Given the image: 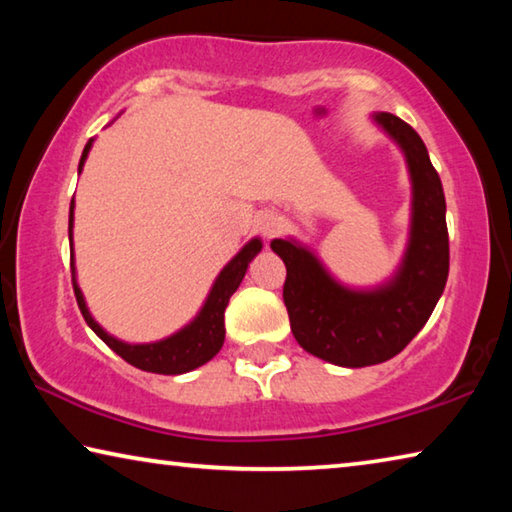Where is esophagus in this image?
<instances>
[{
	"label": "esophagus",
	"instance_id": "esophagus-1",
	"mask_svg": "<svg viewBox=\"0 0 512 512\" xmlns=\"http://www.w3.org/2000/svg\"><path fill=\"white\" fill-rule=\"evenodd\" d=\"M282 228H284V223L280 216H275V214H266L259 219V232H262L266 239H273L275 235H280Z\"/></svg>",
	"mask_w": 512,
	"mask_h": 512
}]
</instances>
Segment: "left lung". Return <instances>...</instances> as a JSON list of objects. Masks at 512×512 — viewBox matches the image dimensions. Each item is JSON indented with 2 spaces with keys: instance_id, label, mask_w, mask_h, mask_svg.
<instances>
[{
  "instance_id": "1",
  "label": "left lung",
  "mask_w": 512,
  "mask_h": 512,
  "mask_svg": "<svg viewBox=\"0 0 512 512\" xmlns=\"http://www.w3.org/2000/svg\"><path fill=\"white\" fill-rule=\"evenodd\" d=\"M375 121L400 144L413 183L411 239L393 280L375 291L345 289L307 248L271 241L287 266L282 298L293 336L309 354L343 368L375 366L400 354L429 320L449 273L445 194L427 146L391 112H377Z\"/></svg>"
}]
</instances>
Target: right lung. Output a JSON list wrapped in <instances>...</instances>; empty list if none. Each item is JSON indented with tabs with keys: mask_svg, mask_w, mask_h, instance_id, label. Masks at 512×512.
Returning a JSON list of instances; mask_svg holds the SVG:
<instances>
[{
	"mask_svg": "<svg viewBox=\"0 0 512 512\" xmlns=\"http://www.w3.org/2000/svg\"><path fill=\"white\" fill-rule=\"evenodd\" d=\"M90 146H92V140L85 144L81 162H79V171L83 169L85 158H88ZM72 221H74V201L69 205V237H72ZM259 250H262V241L259 239L248 241V244L235 255V259H232V262L219 273V277H216L214 287L205 300L201 314H198L187 327L180 329V332L158 343H146V345L121 343L117 339H112L110 334L103 332L99 323H94L88 307H85L79 284H76L74 253H72L74 296H76V302H79V309L85 318V323H88L92 327V332L97 334L112 352H117L121 359L146 372H158V375H183V372L203 366V363L210 361L214 354L221 350L223 339H225V325H223L225 307H228L230 296L237 291L241 280H244L246 268L250 262H253V257L259 253Z\"/></svg>",
	"mask_w": 512,
	"mask_h": 512,
	"instance_id": "right-lung-1",
	"label": "right lung"
}]
</instances>
